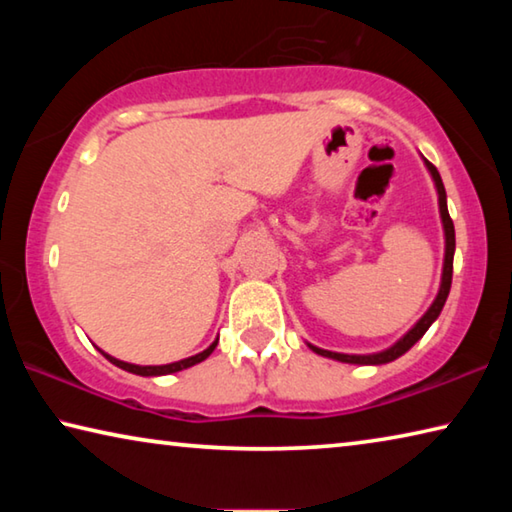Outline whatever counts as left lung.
Wrapping results in <instances>:
<instances>
[{
	"label": "left lung",
	"instance_id": "obj_1",
	"mask_svg": "<svg viewBox=\"0 0 512 512\" xmlns=\"http://www.w3.org/2000/svg\"><path fill=\"white\" fill-rule=\"evenodd\" d=\"M427 167L431 171L433 176V183H436V189H438V203H440V216H443V225H445V266H443V282H440V291L436 300H433V305L429 307L427 314H424L418 323H415V327L411 329L409 334L404 336V339L397 341L393 348H388L384 352H377V354H339V352H329V350H320V348H314V345H309L311 350L323 354V357H329V359H336V361H343V363H366V366H377V363H388V361H395L397 357H402V354L406 350H411L415 343H418L424 332L431 327L433 320H436L440 316V311H443L445 307V300L449 296V289H452V273H454V248H456V235H454V221L452 216H449L447 212V194H445V185L443 180H440V173L438 169L433 167V164L429 160Z\"/></svg>",
	"mask_w": 512,
	"mask_h": 512
}]
</instances>
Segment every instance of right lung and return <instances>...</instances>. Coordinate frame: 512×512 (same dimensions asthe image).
<instances>
[{"label": "right lung", "instance_id": "right-lung-1", "mask_svg": "<svg viewBox=\"0 0 512 512\" xmlns=\"http://www.w3.org/2000/svg\"><path fill=\"white\" fill-rule=\"evenodd\" d=\"M216 343H219V341H214L210 348L203 350L201 354H194V357L183 359V361H176V363H167V366H135V363H126V361H119L115 357H110V354H106V352H101V354L110 363H115V366H119L121 370H128V372H133V375H142V377H153V375H171V372H178V370H185L189 366H196V363H201V361H205L207 357H210V354L216 348Z\"/></svg>", "mask_w": 512, "mask_h": 512}]
</instances>
